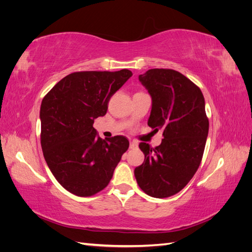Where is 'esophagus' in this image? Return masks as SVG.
I'll use <instances>...</instances> for the list:
<instances>
[{"label": "esophagus", "mask_w": 252, "mask_h": 252, "mask_svg": "<svg viewBox=\"0 0 252 252\" xmlns=\"http://www.w3.org/2000/svg\"><path fill=\"white\" fill-rule=\"evenodd\" d=\"M129 148H130V149L138 148V144H136L135 142H130V144H129Z\"/></svg>", "instance_id": "1"}]
</instances>
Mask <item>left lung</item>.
Listing matches in <instances>:
<instances>
[{
  "label": "left lung",
  "mask_w": 252,
  "mask_h": 252,
  "mask_svg": "<svg viewBox=\"0 0 252 252\" xmlns=\"http://www.w3.org/2000/svg\"><path fill=\"white\" fill-rule=\"evenodd\" d=\"M139 80L152 98L148 126L162 129L163 140L155 148L140 143L145 159L134 175L145 193L163 199L181 191L199 168L209 121L201 89L184 74L155 68Z\"/></svg>",
  "instance_id": "obj_1"
}]
</instances>
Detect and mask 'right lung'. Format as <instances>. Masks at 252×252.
<instances>
[{
  "instance_id": "right-lung-1",
  "label": "right lung",
  "mask_w": 252,
  "mask_h": 252,
  "mask_svg": "<svg viewBox=\"0 0 252 252\" xmlns=\"http://www.w3.org/2000/svg\"><path fill=\"white\" fill-rule=\"evenodd\" d=\"M131 75L128 69L73 72L44 96L40 111L43 155L67 191L91 196L109 184L129 141L123 135L103 140L94 123L105 116L110 97Z\"/></svg>"
}]
</instances>
